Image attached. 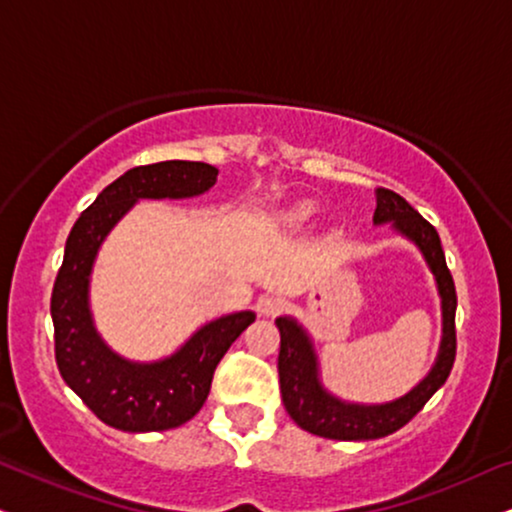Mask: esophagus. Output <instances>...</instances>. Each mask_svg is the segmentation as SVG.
<instances>
[{"label":"esophagus","mask_w":512,"mask_h":512,"mask_svg":"<svg viewBox=\"0 0 512 512\" xmlns=\"http://www.w3.org/2000/svg\"><path fill=\"white\" fill-rule=\"evenodd\" d=\"M282 306H285V299H282V296L263 294L261 299H258L256 311L261 313V315H275V313L282 311Z\"/></svg>","instance_id":"obj_1"}]
</instances>
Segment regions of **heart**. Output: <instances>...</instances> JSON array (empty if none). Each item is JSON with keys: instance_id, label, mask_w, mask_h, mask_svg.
<instances>
[{"instance_id": "b5f03b06", "label": "heart", "mask_w": 512, "mask_h": 512, "mask_svg": "<svg viewBox=\"0 0 512 512\" xmlns=\"http://www.w3.org/2000/svg\"><path fill=\"white\" fill-rule=\"evenodd\" d=\"M306 213H308V208H301V211H299V216H301V218H304V216H306Z\"/></svg>"}]
</instances>
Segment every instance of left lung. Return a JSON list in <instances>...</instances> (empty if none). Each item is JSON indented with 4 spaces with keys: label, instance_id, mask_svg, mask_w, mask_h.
Listing matches in <instances>:
<instances>
[{
    "label": "left lung",
    "instance_id": "left-lung-1",
    "mask_svg": "<svg viewBox=\"0 0 512 512\" xmlns=\"http://www.w3.org/2000/svg\"><path fill=\"white\" fill-rule=\"evenodd\" d=\"M375 223H394L396 230L413 239L425 254L439 285L441 308H444V339H441L439 358L432 372L410 394L384 406H353V403H342L325 394L315 375V356L304 330L294 320L277 318L275 325L280 330L277 372H280L282 401L301 430L325 439L365 441L401 430L425 408L434 391L449 380L453 361H456V285L446 266L437 230L401 194L387 187L377 189Z\"/></svg>",
    "mask_w": 512,
    "mask_h": 512
}]
</instances>
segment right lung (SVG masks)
Segmentation results:
<instances>
[{"label": "right lung", "instance_id": "right-lung-1", "mask_svg": "<svg viewBox=\"0 0 512 512\" xmlns=\"http://www.w3.org/2000/svg\"><path fill=\"white\" fill-rule=\"evenodd\" d=\"M216 180L218 168L201 161L130 168L80 213L66 239L52 289L54 356L63 382L104 425L123 432L185 425L204 406L220 358L256 320L251 311L225 315L201 327L175 356L140 365L106 349L87 308V282L99 244L137 199L197 197Z\"/></svg>", "mask_w": 512, "mask_h": 512}]
</instances>
